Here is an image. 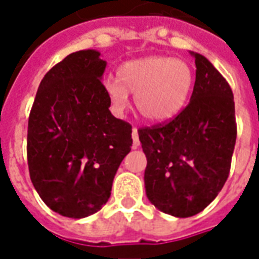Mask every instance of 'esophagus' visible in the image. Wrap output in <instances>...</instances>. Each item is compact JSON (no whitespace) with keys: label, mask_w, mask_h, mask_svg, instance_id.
<instances>
[{"label":"esophagus","mask_w":259,"mask_h":259,"mask_svg":"<svg viewBox=\"0 0 259 259\" xmlns=\"http://www.w3.org/2000/svg\"><path fill=\"white\" fill-rule=\"evenodd\" d=\"M132 139H133V148H137L140 146V140H139V133H137V129L133 127V132H132Z\"/></svg>","instance_id":"esophagus-1"}]
</instances>
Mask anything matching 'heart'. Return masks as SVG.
Here are the masks:
<instances>
[{"label": "heart", "mask_w": 259, "mask_h": 259, "mask_svg": "<svg viewBox=\"0 0 259 259\" xmlns=\"http://www.w3.org/2000/svg\"><path fill=\"white\" fill-rule=\"evenodd\" d=\"M116 76L102 83L111 109L116 115L126 112L129 93H135L137 111L152 123L175 118L186 107L194 83L190 64L168 55L126 61L118 68Z\"/></svg>", "instance_id": "heart-1"}]
</instances>
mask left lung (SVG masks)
<instances>
[{"instance_id": "left-lung-1", "label": "left lung", "mask_w": 259, "mask_h": 259, "mask_svg": "<svg viewBox=\"0 0 259 259\" xmlns=\"http://www.w3.org/2000/svg\"><path fill=\"white\" fill-rule=\"evenodd\" d=\"M190 54L197 69L189 105L168 123L139 129L147 197L176 218L193 217L215 200L237 136L230 85L204 55Z\"/></svg>"}]
</instances>
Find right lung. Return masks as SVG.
<instances>
[{"mask_svg":"<svg viewBox=\"0 0 259 259\" xmlns=\"http://www.w3.org/2000/svg\"><path fill=\"white\" fill-rule=\"evenodd\" d=\"M96 50L68 55L42 77L27 127V163L41 200L62 217H90L107 204L132 126L116 119L102 89Z\"/></svg>","mask_w":259,"mask_h":259,"instance_id":"right-lung-1","label":"right lung"}]
</instances>
